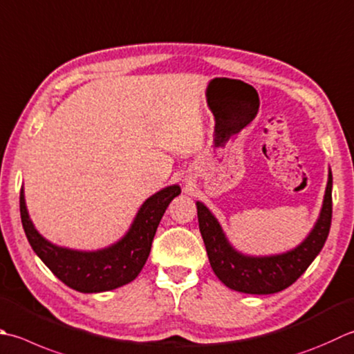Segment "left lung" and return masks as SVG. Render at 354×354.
<instances>
[{"label":"left lung","mask_w":354,"mask_h":354,"mask_svg":"<svg viewBox=\"0 0 354 354\" xmlns=\"http://www.w3.org/2000/svg\"><path fill=\"white\" fill-rule=\"evenodd\" d=\"M331 187L328 171L324 204L308 236L293 250L270 256H248L234 250L223 227L203 203H196L201 236L204 239L210 266L219 281L228 288L248 295H272L287 288L306 272L327 241L331 225Z\"/></svg>","instance_id":"left-lung-1"}]
</instances>
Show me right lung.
<instances>
[{
	"label": "right lung",
	"mask_w": 354,
	"mask_h": 354,
	"mask_svg": "<svg viewBox=\"0 0 354 354\" xmlns=\"http://www.w3.org/2000/svg\"><path fill=\"white\" fill-rule=\"evenodd\" d=\"M179 193L181 187L175 184L145 199L129 232L115 244L96 252L72 250L41 236L27 212L23 189L19 193L21 223L33 252L67 287L81 293L109 292L126 286L140 274L149 258L159 221Z\"/></svg>",
	"instance_id": "obj_1"
}]
</instances>
